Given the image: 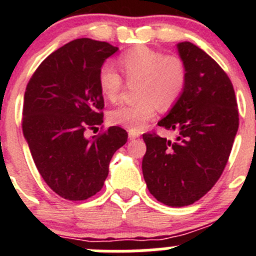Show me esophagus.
<instances>
[{
    "label": "esophagus",
    "instance_id": "obj_1",
    "mask_svg": "<svg viewBox=\"0 0 256 256\" xmlns=\"http://www.w3.org/2000/svg\"><path fill=\"white\" fill-rule=\"evenodd\" d=\"M128 137H130V140L138 138L140 132H137V130H128Z\"/></svg>",
    "mask_w": 256,
    "mask_h": 256
}]
</instances>
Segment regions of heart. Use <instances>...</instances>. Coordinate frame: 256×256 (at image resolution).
Masks as SVG:
<instances>
[{
  "label": "heart",
  "mask_w": 256,
  "mask_h": 256,
  "mask_svg": "<svg viewBox=\"0 0 256 256\" xmlns=\"http://www.w3.org/2000/svg\"><path fill=\"white\" fill-rule=\"evenodd\" d=\"M118 65L128 80H137L136 97L138 101L108 112L112 126L130 130H144L159 108H170L186 87L187 72L183 61L150 47L138 46L126 51L118 58ZM98 87L106 100L114 102L120 96L123 80L112 66L105 65L98 74Z\"/></svg>",
  "instance_id": "1"
}]
</instances>
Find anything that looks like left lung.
I'll list each match as a JSON object with an SVG mask.
<instances>
[{
    "label": "left lung",
    "mask_w": 256,
    "mask_h": 256,
    "mask_svg": "<svg viewBox=\"0 0 256 256\" xmlns=\"http://www.w3.org/2000/svg\"><path fill=\"white\" fill-rule=\"evenodd\" d=\"M186 66V87L158 126L176 130L173 142L144 133L142 173L151 195L168 206H187L216 183L238 130L230 78L206 52L191 42L177 44Z\"/></svg>",
    "instance_id": "left-lung-1"
}]
</instances>
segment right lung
Listing matches in <instances>:
<instances>
[{
	"mask_svg": "<svg viewBox=\"0 0 256 256\" xmlns=\"http://www.w3.org/2000/svg\"><path fill=\"white\" fill-rule=\"evenodd\" d=\"M118 50L90 38L72 40L44 58L26 86L24 138L44 182L66 200L96 195L112 155L128 138L115 126L94 140L84 136L104 122L98 74Z\"/></svg>",
	"mask_w": 256,
	"mask_h": 256,
	"instance_id": "1",
	"label": "right lung"
}]
</instances>
